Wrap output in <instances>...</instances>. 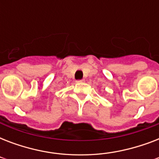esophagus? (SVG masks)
Masks as SVG:
<instances>
[{
	"instance_id": "esophagus-1",
	"label": "esophagus",
	"mask_w": 159,
	"mask_h": 159,
	"mask_svg": "<svg viewBox=\"0 0 159 159\" xmlns=\"http://www.w3.org/2000/svg\"><path fill=\"white\" fill-rule=\"evenodd\" d=\"M84 81H85L84 79H81V80H77V82H84Z\"/></svg>"
}]
</instances>
